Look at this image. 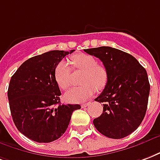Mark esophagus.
<instances>
[{
    "label": "esophagus",
    "instance_id": "34e87169",
    "mask_svg": "<svg viewBox=\"0 0 160 160\" xmlns=\"http://www.w3.org/2000/svg\"><path fill=\"white\" fill-rule=\"evenodd\" d=\"M89 105H90V102H87V103H82V104H81V107H88Z\"/></svg>",
    "mask_w": 160,
    "mask_h": 160
}]
</instances>
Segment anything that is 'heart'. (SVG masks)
Wrapping results in <instances>:
<instances>
[{
    "mask_svg": "<svg viewBox=\"0 0 160 160\" xmlns=\"http://www.w3.org/2000/svg\"><path fill=\"white\" fill-rule=\"evenodd\" d=\"M72 64L75 69L84 72L81 77L83 85L72 87L64 94L65 101L70 103L85 102L93 96L95 89L99 91L107 85L108 75L106 68L97 64L93 56L85 53H79L71 57ZM54 78L60 89L65 90L69 85L70 67L66 61L62 60L54 69Z\"/></svg>",
    "mask_w": 160,
    "mask_h": 160,
    "instance_id": "1",
    "label": "heart"
}]
</instances>
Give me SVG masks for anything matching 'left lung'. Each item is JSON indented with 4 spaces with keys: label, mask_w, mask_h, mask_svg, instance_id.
I'll return each instance as SVG.
<instances>
[{
    "label": "left lung",
    "mask_w": 160,
    "mask_h": 160,
    "mask_svg": "<svg viewBox=\"0 0 160 160\" xmlns=\"http://www.w3.org/2000/svg\"><path fill=\"white\" fill-rule=\"evenodd\" d=\"M84 51L99 58L108 75L105 89L95 99L103 103V113L94 119V126L107 138L128 136L139 127L147 111L150 85L146 69L133 56L114 48Z\"/></svg>",
    "instance_id": "obj_1"
}]
</instances>
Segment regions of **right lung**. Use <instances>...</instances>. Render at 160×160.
<instances>
[{
    "label": "right lung",
    "mask_w": 160,
    "mask_h": 160,
    "mask_svg": "<svg viewBox=\"0 0 160 160\" xmlns=\"http://www.w3.org/2000/svg\"><path fill=\"white\" fill-rule=\"evenodd\" d=\"M53 50L28 58L10 80L7 96L18 131L38 142H50L65 132L80 105L60 104L54 78L56 65L74 52Z\"/></svg>",
    "instance_id": "1"
}]
</instances>
